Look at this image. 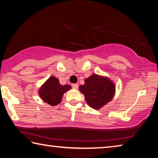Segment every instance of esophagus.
Instances as JSON below:
<instances>
[{"instance_id": "esophagus-1", "label": "esophagus", "mask_w": 158, "mask_h": 158, "mask_svg": "<svg viewBox=\"0 0 158 158\" xmlns=\"http://www.w3.org/2000/svg\"><path fill=\"white\" fill-rule=\"evenodd\" d=\"M72 86H73V89H78V87H79V84H74L72 85Z\"/></svg>"}]
</instances>
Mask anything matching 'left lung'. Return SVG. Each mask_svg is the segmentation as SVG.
<instances>
[{"label": "left lung", "mask_w": 158, "mask_h": 158, "mask_svg": "<svg viewBox=\"0 0 158 158\" xmlns=\"http://www.w3.org/2000/svg\"><path fill=\"white\" fill-rule=\"evenodd\" d=\"M80 85V92L85 96L88 105L94 109H100L111 101L115 95V84L107 77L93 74Z\"/></svg>", "instance_id": "left-lung-1"}]
</instances>
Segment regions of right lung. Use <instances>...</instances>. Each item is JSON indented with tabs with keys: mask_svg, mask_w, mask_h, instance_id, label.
I'll return each instance as SVG.
<instances>
[{
	"mask_svg": "<svg viewBox=\"0 0 158 158\" xmlns=\"http://www.w3.org/2000/svg\"><path fill=\"white\" fill-rule=\"evenodd\" d=\"M71 89V85H61L59 80L52 76L41 85L38 93L44 102L51 106H56L60 103L64 93Z\"/></svg>",
	"mask_w": 158,
	"mask_h": 158,
	"instance_id": "right-lung-1",
	"label": "right lung"
}]
</instances>
